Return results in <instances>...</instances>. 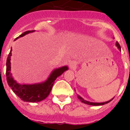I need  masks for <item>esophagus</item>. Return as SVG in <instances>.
<instances>
[{"label":"esophagus","instance_id":"esophagus-1","mask_svg":"<svg viewBox=\"0 0 130 130\" xmlns=\"http://www.w3.org/2000/svg\"><path fill=\"white\" fill-rule=\"evenodd\" d=\"M75 66V63H70V67L71 68H73V67Z\"/></svg>","mask_w":130,"mask_h":130}]
</instances>
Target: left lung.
<instances>
[{"label": "left lung", "instance_id": "left-lung-1", "mask_svg": "<svg viewBox=\"0 0 130 130\" xmlns=\"http://www.w3.org/2000/svg\"><path fill=\"white\" fill-rule=\"evenodd\" d=\"M116 46L119 49V51H121V46H120V45L118 43V42H116ZM78 97V99L81 101L82 103H85V104H87V105H93V106H99V105H105V104H107V103H109V102H111L113 99H111L110 101H107V102H104V103H92V102H89V101H87L86 100H84V99H82L80 96H77Z\"/></svg>", "mask_w": 130, "mask_h": 130}]
</instances>
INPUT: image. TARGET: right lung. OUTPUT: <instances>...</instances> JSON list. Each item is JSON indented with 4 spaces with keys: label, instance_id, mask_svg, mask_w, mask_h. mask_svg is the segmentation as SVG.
Masks as SVG:
<instances>
[{
    "label": "right lung",
    "instance_id": "right-lung-1",
    "mask_svg": "<svg viewBox=\"0 0 130 130\" xmlns=\"http://www.w3.org/2000/svg\"><path fill=\"white\" fill-rule=\"evenodd\" d=\"M34 30L26 31L19 36L18 38H16L15 40L22 37L25 34L34 32ZM11 51H10L7 59V69H6V75H7V81L9 87L12 89L15 94H17L20 99L24 102L29 103H35L43 101L51 92V89L53 88L55 80L57 79L64 72L68 69L67 66H63L62 67L55 69L52 71L48 78L44 82L34 84H19L13 79L11 73Z\"/></svg>",
    "mask_w": 130,
    "mask_h": 130
}]
</instances>
